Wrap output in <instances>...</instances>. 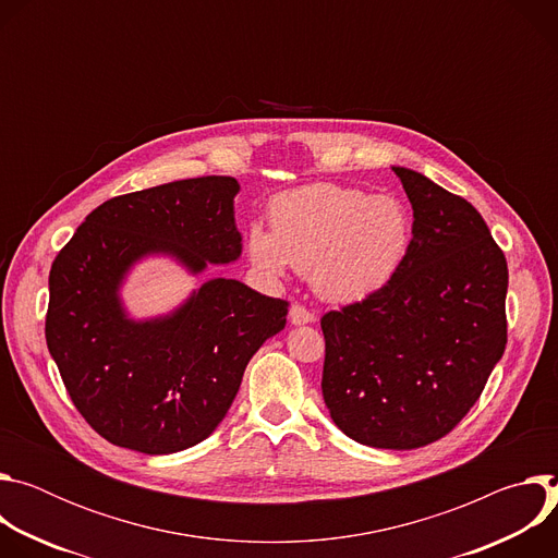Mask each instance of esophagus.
I'll use <instances>...</instances> for the list:
<instances>
[{
    "mask_svg": "<svg viewBox=\"0 0 558 558\" xmlns=\"http://www.w3.org/2000/svg\"><path fill=\"white\" fill-rule=\"evenodd\" d=\"M289 320H291V325L302 327V325L315 323V315H313L308 308H304L302 304H291V308H289Z\"/></svg>",
    "mask_w": 558,
    "mask_h": 558,
    "instance_id": "34e87169",
    "label": "esophagus"
}]
</instances>
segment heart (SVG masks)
Instances as JSON below:
<instances>
[{"instance_id":"1","label":"heart","mask_w":558,"mask_h":558,"mask_svg":"<svg viewBox=\"0 0 558 558\" xmlns=\"http://www.w3.org/2000/svg\"><path fill=\"white\" fill-rule=\"evenodd\" d=\"M269 222L271 231L250 229V260L276 276L289 265L311 274L315 291L333 302H357L384 289L411 247V218L400 201L333 183L278 194Z\"/></svg>"}]
</instances>
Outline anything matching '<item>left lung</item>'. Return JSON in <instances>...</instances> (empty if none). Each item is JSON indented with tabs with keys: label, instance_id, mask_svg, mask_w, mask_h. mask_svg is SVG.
I'll use <instances>...</instances> for the list:
<instances>
[{
	"label": "left lung",
	"instance_id": "left-lung-1",
	"mask_svg": "<svg viewBox=\"0 0 558 558\" xmlns=\"http://www.w3.org/2000/svg\"><path fill=\"white\" fill-rule=\"evenodd\" d=\"M392 172L413 207L411 247L384 289L323 317V395L347 437L411 450L448 435L501 360L508 263L465 198Z\"/></svg>",
	"mask_w": 558,
	"mask_h": 558
}]
</instances>
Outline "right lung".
Here are the masks:
<instances>
[{
    "label": "right lung",
    "mask_w": 558,
    "mask_h": 558,
    "mask_svg": "<svg viewBox=\"0 0 558 558\" xmlns=\"http://www.w3.org/2000/svg\"><path fill=\"white\" fill-rule=\"evenodd\" d=\"M231 177L117 196L86 216L57 254L48 287V351L76 411L110 444L172 454L207 439L243 373L287 325V300L211 278L174 311L136 320L121 287L145 258L198 276L243 254Z\"/></svg>",
    "instance_id": "1"
}]
</instances>
